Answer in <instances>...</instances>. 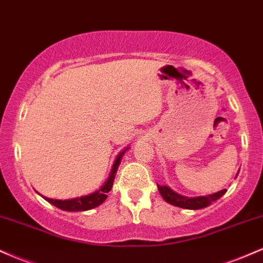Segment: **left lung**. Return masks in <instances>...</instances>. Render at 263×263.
Masks as SVG:
<instances>
[{"instance_id":"obj_1","label":"left lung","mask_w":263,"mask_h":263,"mask_svg":"<svg viewBox=\"0 0 263 263\" xmlns=\"http://www.w3.org/2000/svg\"><path fill=\"white\" fill-rule=\"evenodd\" d=\"M158 190L165 201L171 203V205L174 206H178V208L187 209V210H199V209L208 208L209 205H211L212 202L216 201L217 199H220V197L227 191L226 189H223V190L217 191V193L211 194V195L187 197L179 195L178 193L171 190L169 186H161V185H158Z\"/></svg>"}]
</instances>
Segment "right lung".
Segmentation results:
<instances>
[{
	"mask_svg": "<svg viewBox=\"0 0 263 263\" xmlns=\"http://www.w3.org/2000/svg\"><path fill=\"white\" fill-rule=\"evenodd\" d=\"M129 147L124 149L119 155L117 156L116 161L113 164V169H111L110 175L105 184L103 185L99 190L94 191V193L89 194V195L85 196H81V197H76V199H69V200H54V199H49V197L42 196L46 201H48L52 205H54L55 208L61 209L63 211H87V210H92V209L99 206L100 203H103L105 201L108 195L107 193L111 190L113 187V182H114V178H116V174L118 170V166H119L120 160H122L124 153L128 150Z\"/></svg>",
	"mask_w": 263,
	"mask_h": 263,
	"instance_id": "right-lung-1",
	"label": "right lung"
}]
</instances>
